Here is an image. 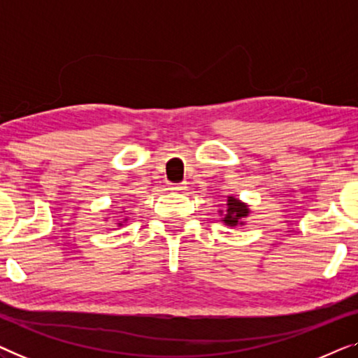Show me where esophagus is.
I'll return each mask as SVG.
<instances>
[{
    "label": "esophagus",
    "instance_id": "1",
    "mask_svg": "<svg viewBox=\"0 0 358 358\" xmlns=\"http://www.w3.org/2000/svg\"><path fill=\"white\" fill-rule=\"evenodd\" d=\"M187 189V184L179 182V184H171V190H176V192H182V190Z\"/></svg>",
    "mask_w": 358,
    "mask_h": 358
}]
</instances>
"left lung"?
<instances>
[{
  "instance_id": "obj_1",
  "label": "left lung",
  "mask_w": 358,
  "mask_h": 358,
  "mask_svg": "<svg viewBox=\"0 0 358 358\" xmlns=\"http://www.w3.org/2000/svg\"><path fill=\"white\" fill-rule=\"evenodd\" d=\"M227 205H228L227 215H224L222 222H224V224H229V227H236V224H243L241 218L248 217V213H249L248 205H244L243 202H239V200L234 199V197H229Z\"/></svg>"
}]
</instances>
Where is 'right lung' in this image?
Returning <instances> with one entry per match:
<instances>
[{"label":"right lung","instance_id":"right-lung-1","mask_svg":"<svg viewBox=\"0 0 358 358\" xmlns=\"http://www.w3.org/2000/svg\"><path fill=\"white\" fill-rule=\"evenodd\" d=\"M119 224H120V223H119Z\"/></svg>","mask_w":358,"mask_h":358}]
</instances>
